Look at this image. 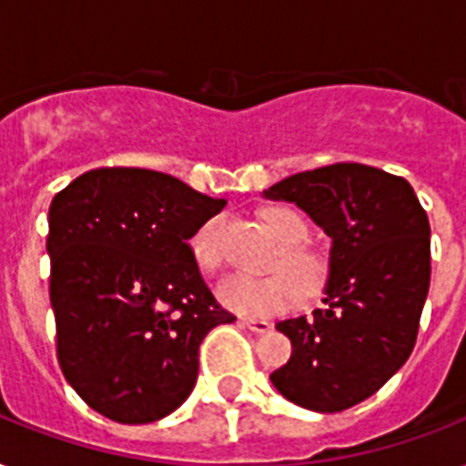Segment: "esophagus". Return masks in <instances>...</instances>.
<instances>
[{
    "instance_id": "1",
    "label": "esophagus",
    "mask_w": 466,
    "mask_h": 466,
    "mask_svg": "<svg viewBox=\"0 0 466 466\" xmlns=\"http://www.w3.org/2000/svg\"><path fill=\"white\" fill-rule=\"evenodd\" d=\"M241 324L256 333H266L273 329V324H270V321H266V319H254V317H241Z\"/></svg>"
}]
</instances>
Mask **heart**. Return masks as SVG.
Returning a JSON list of instances; mask_svg holds the SVG:
<instances>
[{"mask_svg":"<svg viewBox=\"0 0 466 466\" xmlns=\"http://www.w3.org/2000/svg\"><path fill=\"white\" fill-rule=\"evenodd\" d=\"M263 225L276 234V239L283 244V251L278 254V273L270 276H232L222 280L218 288L219 302L227 309L244 314V317H270L290 309L299 302L302 290L317 292L329 276V261L317 248L305 247L307 222L290 208H268L263 212ZM225 222L222 219H208L190 237V254L193 261L205 273H218L225 266ZM303 288L299 289V285Z\"/></svg>","mask_w":466,"mask_h":466,"instance_id":"heart-1","label":"heart"}]
</instances>
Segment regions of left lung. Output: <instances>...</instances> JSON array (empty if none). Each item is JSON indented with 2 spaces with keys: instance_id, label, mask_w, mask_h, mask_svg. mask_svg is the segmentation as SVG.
<instances>
[{
  "instance_id": "1",
  "label": "left lung",
  "mask_w": 466,
  "mask_h": 466,
  "mask_svg": "<svg viewBox=\"0 0 466 466\" xmlns=\"http://www.w3.org/2000/svg\"><path fill=\"white\" fill-rule=\"evenodd\" d=\"M331 237L324 307L278 321L290 360L270 382L292 404L336 413L372 397L411 355L431 288V225L406 178L355 161L266 190Z\"/></svg>"
}]
</instances>
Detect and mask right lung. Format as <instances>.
Listing matches in <instances>:
<instances>
[{
  "label": "right lung",
  "mask_w": 466,
  "mask_h": 466,
  "mask_svg": "<svg viewBox=\"0 0 466 466\" xmlns=\"http://www.w3.org/2000/svg\"><path fill=\"white\" fill-rule=\"evenodd\" d=\"M225 200L149 168L86 171L47 215L55 350L65 380L118 423L188 399L198 348L234 314L208 290L188 239Z\"/></svg>",
  "instance_id": "add662e5"
}]
</instances>
